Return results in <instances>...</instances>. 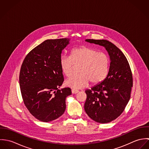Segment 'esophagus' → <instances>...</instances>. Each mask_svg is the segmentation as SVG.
Instances as JSON below:
<instances>
[{"instance_id":"34e87169","label":"esophagus","mask_w":149,"mask_h":149,"mask_svg":"<svg viewBox=\"0 0 149 149\" xmlns=\"http://www.w3.org/2000/svg\"><path fill=\"white\" fill-rule=\"evenodd\" d=\"M78 92H79V91H77V90L73 89H72V93H73V94H76V93H78Z\"/></svg>"}]
</instances>
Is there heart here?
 I'll return each instance as SVG.
<instances>
[{
	"label": "heart",
	"mask_w": 149,
	"mask_h": 149,
	"mask_svg": "<svg viewBox=\"0 0 149 149\" xmlns=\"http://www.w3.org/2000/svg\"><path fill=\"white\" fill-rule=\"evenodd\" d=\"M60 65L64 74L70 77L74 66L79 65V74L65 81V85L73 89H81L88 85L97 84L106 77L109 66V58L106 54L89 46H81L73 49L70 56L63 55Z\"/></svg>",
	"instance_id": "heart-1"
}]
</instances>
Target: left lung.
<instances>
[{
	"label": "left lung",
	"instance_id": "obj_1",
	"mask_svg": "<svg viewBox=\"0 0 149 149\" xmlns=\"http://www.w3.org/2000/svg\"><path fill=\"white\" fill-rule=\"evenodd\" d=\"M85 41L104 46L111 62L105 79L85 91V111L96 122L109 123L121 115L130 99L131 70L124 54L112 43L105 40L87 39Z\"/></svg>",
	"mask_w": 149,
	"mask_h": 149
}]
</instances>
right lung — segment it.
I'll return each instance as SVG.
<instances>
[{
	"mask_svg": "<svg viewBox=\"0 0 149 149\" xmlns=\"http://www.w3.org/2000/svg\"><path fill=\"white\" fill-rule=\"evenodd\" d=\"M69 38L47 40L31 50L22 64L19 85L24 105L38 120L48 122L61 116L69 88L59 89L64 81L60 65L62 50Z\"/></svg>",
	"mask_w": 149,
	"mask_h": 149,
	"instance_id": "right-lung-1",
	"label": "right lung"
}]
</instances>
